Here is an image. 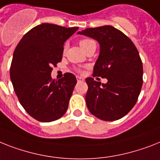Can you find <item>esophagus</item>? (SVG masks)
Segmentation results:
<instances>
[{
	"label": "esophagus",
	"instance_id": "obj_1",
	"mask_svg": "<svg viewBox=\"0 0 160 160\" xmlns=\"http://www.w3.org/2000/svg\"><path fill=\"white\" fill-rule=\"evenodd\" d=\"M77 81L78 82H82V81H84V79L81 77H77Z\"/></svg>",
	"mask_w": 160,
	"mask_h": 160
}]
</instances>
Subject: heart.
I'll list each match as a JSON object with an SVG mask.
<instances>
[{"instance_id":"obj_1","label":"heart","mask_w":160,"mask_h":160,"mask_svg":"<svg viewBox=\"0 0 160 160\" xmlns=\"http://www.w3.org/2000/svg\"><path fill=\"white\" fill-rule=\"evenodd\" d=\"M92 42H94L92 40H89V39H82V40L80 41L79 44H80V46H81L82 48L85 49L86 47H88V45H89L90 43H92Z\"/></svg>"}]
</instances>
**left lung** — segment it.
I'll return each mask as SVG.
<instances>
[{"instance_id": "8db88e82", "label": "left lung", "mask_w": 160, "mask_h": 160, "mask_svg": "<svg viewBox=\"0 0 160 160\" xmlns=\"http://www.w3.org/2000/svg\"><path fill=\"white\" fill-rule=\"evenodd\" d=\"M78 34L97 41L100 54L93 69V77L108 80L106 83L86 78L88 90L86 103L96 118L114 121L132 109L142 87L143 66L133 42L110 25L86 28Z\"/></svg>"}]
</instances>
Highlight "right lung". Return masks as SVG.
<instances>
[{"label":"right lung","mask_w":160,"mask_h":160,"mask_svg":"<svg viewBox=\"0 0 160 160\" xmlns=\"http://www.w3.org/2000/svg\"><path fill=\"white\" fill-rule=\"evenodd\" d=\"M78 29L42 23L28 32L14 50L10 80L21 105L38 121L52 122L67 111L77 79L67 72L52 80L51 66L61 61L64 42Z\"/></svg>","instance_id":"1"}]
</instances>
